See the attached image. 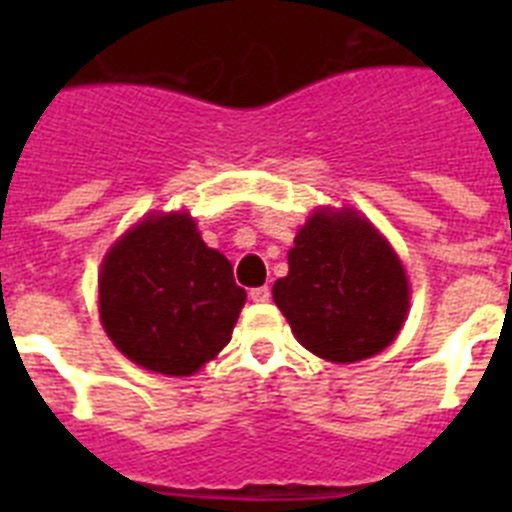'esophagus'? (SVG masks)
Returning a JSON list of instances; mask_svg holds the SVG:
<instances>
[{
  "mask_svg": "<svg viewBox=\"0 0 512 512\" xmlns=\"http://www.w3.org/2000/svg\"><path fill=\"white\" fill-rule=\"evenodd\" d=\"M248 297H251L253 302H269L271 289L269 287H253L251 292H248Z\"/></svg>",
  "mask_w": 512,
  "mask_h": 512,
  "instance_id": "34e87169",
  "label": "esophagus"
}]
</instances>
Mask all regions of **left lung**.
Instances as JSON below:
<instances>
[{
    "instance_id": "left-lung-1",
    "label": "left lung",
    "mask_w": 512,
    "mask_h": 512,
    "mask_svg": "<svg viewBox=\"0 0 512 512\" xmlns=\"http://www.w3.org/2000/svg\"><path fill=\"white\" fill-rule=\"evenodd\" d=\"M274 302L297 341L320 359L354 364L390 346L410 305L402 261L356 210H318L289 248Z\"/></svg>"
}]
</instances>
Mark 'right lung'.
<instances>
[{
	"mask_svg": "<svg viewBox=\"0 0 512 512\" xmlns=\"http://www.w3.org/2000/svg\"><path fill=\"white\" fill-rule=\"evenodd\" d=\"M246 305L223 253L187 212H151L107 251L99 318L110 341L148 372L189 377L230 341Z\"/></svg>",
	"mask_w": 512,
	"mask_h": 512,
	"instance_id": "add662e5",
	"label": "right lung"
}]
</instances>
